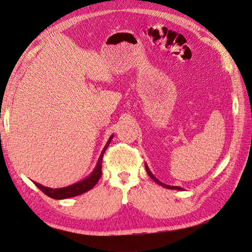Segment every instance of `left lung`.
I'll use <instances>...</instances> for the list:
<instances>
[{
  "mask_svg": "<svg viewBox=\"0 0 252 252\" xmlns=\"http://www.w3.org/2000/svg\"><path fill=\"white\" fill-rule=\"evenodd\" d=\"M145 168H146V171H147V173H148V175L149 177L154 180L157 184H158V185H161L162 187H165V188H167V189H177V190H183L181 187H179V186H169V185H166V184H164V183H162L161 181H158L154 174H152V172L150 171V169L148 168V166H147V164H145Z\"/></svg>",
  "mask_w": 252,
  "mask_h": 252,
  "instance_id": "obj_1",
  "label": "left lung"
}]
</instances>
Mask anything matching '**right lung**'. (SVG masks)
<instances>
[{"mask_svg":"<svg viewBox=\"0 0 252 252\" xmlns=\"http://www.w3.org/2000/svg\"><path fill=\"white\" fill-rule=\"evenodd\" d=\"M112 138H113V134L110 135V138L108 139L107 143H106V145L104 146V148L101 152V155H100V158H98V159H97V163L94 167V171L91 172L87 178H85V179L78 182V183H74V184H72L70 186L63 187V188H55V189H53V188L43 186V185L39 184V183H36V182H34V185L39 189H41L45 194L52 197V199H56V200L69 199V197L80 195L84 192L88 191V190L93 189L95 186L96 183L98 182V180H100L101 175H102L103 156L105 154L106 149H107V147L109 146V144H110Z\"/></svg>","mask_w":252,"mask_h":252,"instance_id":"obj_1","label":"right lung"}]
</instances>
